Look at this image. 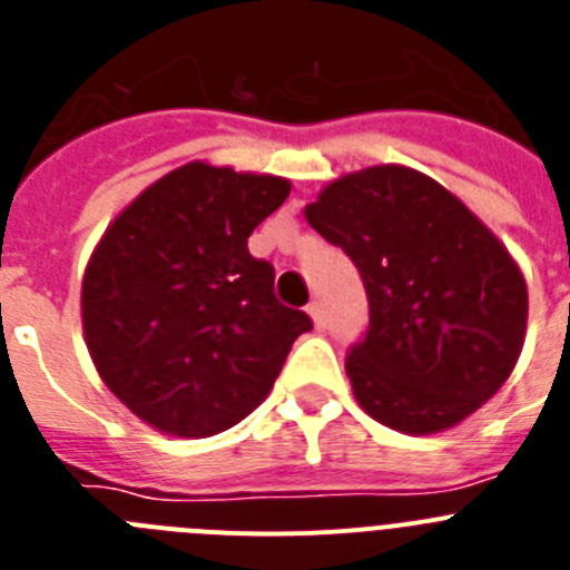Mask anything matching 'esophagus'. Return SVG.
Listing matches in <instances>:
<instances>
[{
  "label": "esophagus",
  "instance_id": "1",
  "mask_svg": "<svg viewBox=\"0 0 570 570\" xmlns=\"http://www.w3.org/2000/svg\"><path fill=\"white\" fill-rule=\"evenodd\" d=\"M308 314H311V320H314L316 328H325V311H322L320 302H311Z\"/></svg>",
  "mask_w": 570,
  "mask_h": 570
}]
</instances>
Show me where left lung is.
Instances as JSON below:
<instances>
[{"mask_svg": "<svg viewBox=\"0 0 570 570\" xmlns=\"http://www.w3.org/2000/svg\"><path fill=\"white\" fill-rule=\"evenodd\" d=\"M365 282L371 325L345 371L367 416L428 436L480 411L522 354L528 285L480 216L405 165L354 170L305 205Z\"/></svg>", "mask_w": 570, "mask_h": 570, "instance_id": "1", "label": "left lung"}]
</instances>
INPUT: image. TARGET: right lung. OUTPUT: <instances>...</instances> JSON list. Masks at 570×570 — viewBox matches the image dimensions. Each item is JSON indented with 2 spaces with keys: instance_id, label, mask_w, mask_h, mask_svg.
Returning a JSON list of instances; mask_svg holds the SVG:
<instances>
[{
  "instance_id": "1",
  "label": "right lung",
  "mask_w": 570,
  "mask_h": 570,
  "mask_svg": "<svg viewBox=\"0 0 570 570\" xmlns=\"http://www.w3.org/2000/svg\"><path fill=\"white\" fill-rule=\"evenodd\" d=\"M291 194L271 174L179 165L116 216L82 276V331L110 394L168 436L223 434L262 405L305 311L279 305L248 236Z\"/></svg>"
}]
</instances>
